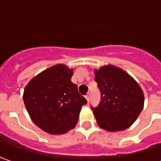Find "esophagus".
Returning <instances> with one entry per match:
<instances>
[{
  "label": "esophagus",
  "instance_id": "esophagus-1",
  "mask_svg": "<svg viewBox=\"0 0 161 161\" xmlns=\"http://www.w3.org/2000/svg\"><path fill=\"white\" fill-rule=\"evenodd\" d=\"M85 97H86V99L88 100V101H90V93H88L86 96H85Z\"/></svg>",
  "mask_w": 161,
  "mask_h": 161
}]
</instances>
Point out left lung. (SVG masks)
I'll list each match as a JSON object with an SVG mask.
<instances>
[{
	"instance_id": "1",
	"label": "left lung",
	"mask_w": 161,
	"mask_h": 161,
	"mask_svg": "<svg viewBox=\"0 0 161 161\" xmlns=\"http://www.w3.org/2000/svg\"><path fill=\"white\" fill-rule=\"evenodd\" d=\"M95 81L100 91V102L91 109L97 125L110 132L131 126L144 103L138 83L125 71L111 65L95 71Z\"/></svg>"
}]
</instances>
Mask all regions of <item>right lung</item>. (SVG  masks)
<instances>
[{
	"label": "right lung",
	"mask_w": 161,
	"mask_h": 161,
	"mask_svg": "<svg viewBox=\"0 0 161 161\" xmlns=\"http://www.w3.org/2000/svg\"><path fill=\"white\" fill-rule=\"evenodd\" d=\"M72 70L54 65L33 78L24 90L23 100L32 121L43 131L62 134L76 125L87 99L71 80Z\"/></svg>",
	"instance_id": "1"
}]
</instances>
